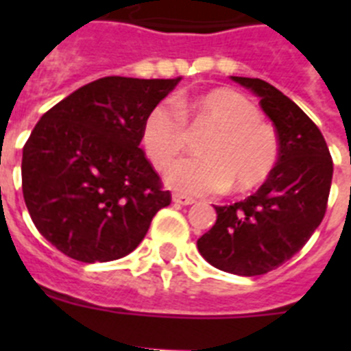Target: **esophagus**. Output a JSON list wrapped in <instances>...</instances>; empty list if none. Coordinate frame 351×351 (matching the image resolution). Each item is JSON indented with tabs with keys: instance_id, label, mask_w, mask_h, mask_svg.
<instances>
[{
	"instance_id": "34e87169",
	"label": "esophagus",
	"mask_w": 351,
	"mask_h": 351,
	"mask_svg": "<svg viewBox=\"0 0 351 351\" xmlns=\"http://www.w3.org/2000/svg\"><path fill=\"white\" fill-rule=\"evenodd\" d=\"M173 202L178 204V206H191V204H195V198L186 197V195H173Z\"/></svg>"
}]
</instances>
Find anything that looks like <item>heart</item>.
Masks as SVG:
<instances>
[{
    "label": "heart",
    "mask_w": 351,
    "mask_h": 351,
    "mask_svg": "<svg viewBox=\"0 0 351 351\" xmlns=\"http://www.w3.org/2000/svg\"><path fill=\"white\" fill-rule=\"evenodd\" d=\"M175 106L158 104L142 125V145L156 167H165L186 147V125L213 127L198 158H184L165 171V184L182 195H209L233 187L250 191L269 178L278 162L277 132L258 107L231 89L178 96Z\"/></svg>",
    "instance_id": "b5f03b06"
}]
</instances>
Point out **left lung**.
<instances>
[{
    "label": "left lung",
    "instance_id": "obj_1",
    "mask_svg": "<svg viewBox=\"0 0 351 351\" xmlns=\"http://www.w3.org/2000/svg\"><path fill=\"white\" fill-rule=\"evenodd\" d=\"M261 98L278 138V162L258 191L231 206H215L217 222L197 240L222 271L253 277L271 271L310 240L324 219L333 162L319 127L278 89L258 78L231 76Z\"/></svg>",
    "mask_w": 351,
    "mask_h": 351
}]
</instances>
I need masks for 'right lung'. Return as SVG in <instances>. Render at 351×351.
Here are the masks:
<instances>
[{
  "instance_id": "obj_1",
  "label": "right lung",
  "mask_w": 351,
  "mask_h": 351,
  "mask_svg": "<svg viewBox=\"0 0 351 351\" xmlns=\"http://www.w3.org/2000/svg\"><path fill=\"white\" fill-rule=\"evenodd\" d=\"M180 78L107 76L49 109L23 147L30 219L56 250L109 262L136 250L171 193L140 149L147 112Z\"/></svg>"
}]
</instances>
